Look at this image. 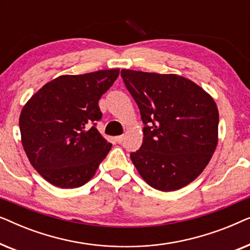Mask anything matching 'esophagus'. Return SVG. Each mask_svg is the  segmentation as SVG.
Instances as JSON below:
<instances>
[{"label": "esophagus", "mask_w": 250, "mask_h": 250, "mask_svg": "<svg viewBox=\"0 0 250 250\" xmlns=\"http://www.w3.org/2000/svg\"><path fill=\"white\" fill-rule=\"evenodd\" d=\"M125 136L124 135H119V136H116V141H117V143H122L123 141H124Z\"/></svg>", "instance_id": "esophagus-1"}]
</instances>
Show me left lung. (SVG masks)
Masks as SVG:
<instances>
[{"mask_svg": "<svg viewBox=\"0 0 250 250\" xmlns=\"http://www.w3.org/2000/svg\"><path fill=\"white\" fill-rule=\"evenodd\" d=\"M140 109L141 148L131 159L153 189L175 191L203 173L218 141V109L199 85L176 74L122 69Z\"/></svg>", "mask_w": 250, "mask_h": 250, "instance_id": "obj_1", "label": "left lung"}]
</instances>
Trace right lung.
Masks as SVG:
<instances>
[{
  "label": "right lung",
  "mask_w": 250,
  "mask_h": 250,
  "mask_svg": "<svg viewBox=\"0 0 250 250\" xmlns=\"http://www.w3.org/2000/svg\"><path fill=\"white\" fill-rule=\"evenodd\" d=\"M119 69L62 75L40 88L19 117L21 143L37 173L61 189L84 186L111 149L95 127L98 102Z\"/></svg>",
  "instance_id": "1"
}]
</instances>
